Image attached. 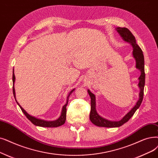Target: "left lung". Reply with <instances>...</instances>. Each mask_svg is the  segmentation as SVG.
<instances>
[{"instance_id": "8db88e82", "label": "left lung", "mask_w": 158, "mask_h": 158, "mask_svg": "<svg viewBox=\"0 0 158 158\" xmlns=\"http://www.w3.org/2000/svg\"><path fill=\"white\" fill-rule=\"evenodd\" d=\"M116 30L119 33L121 37L126 42H128L131 44L133 47V56L135 59L136 62V68L139 69L141 72V75L139 77V84L138 86L140 89V92L139 94V100L137 101L135 105L121 119L118 121H113L106 119L100 116L95 110V96L92 94L90 90H88L89 95L91 98V110L90 114V119L91 122L95 125L98 127H107V128H113V127H119L125 124L130 118H131L137 109H138L141 104L143 94H144V86H145V60H144V56L143 52L140 47L137 44L135 37L132 35L128 28H121L118 27L116 28Z\"/></svg>"}]
</instances>
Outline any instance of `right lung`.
I'll return each mask as SVG.
<instances>
[{
    "mask_svg": "<svg viewBox=\"0 0 158 158\" xmlns=\"http://www.w3.org/2000/svg\"><path fill=\"white\" fill-rule=\"evenodd\" d=\"M12 79H13V95H14V98L15 99V88H14V83H15V74H14V70H13V78ZM74 90L75 89H73V90L69 93V94H68V97H67L66 102V104L63 106L62 112H61V114L60 115V117L57 119L55 120V121H45V120L36 118L35 117H33V116L30 115V114H28L24 110L21 106L19 105V102L17 101L16 99H15V101L17 102V103L18 104V105L20 106V109H21L23 112L26 115V117L28 118L33 125H35L36 126H39V127H60L61 125H63L66 121V106H67L68 102V99H69L68 98L70 97V95L74 91Z\"/></svg>",
    "mask_w": 158,
    "mask_h": 158,
    "instance_id": "1",
    "label": "right lung"
}]
</instances>
